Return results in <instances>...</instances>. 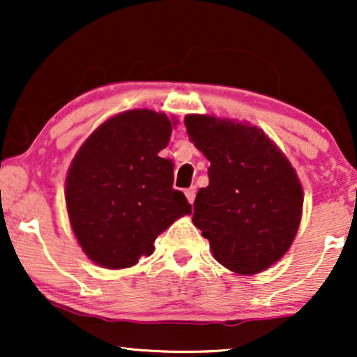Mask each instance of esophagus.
<instances>
[{
	"label": "esophagus",
	"instance_id": "esophagus-1",
	"mask_svg": "<svg viewBox=\"0 0 357 357\" xmlns=\"http://www.w3.org/2000/svg\"><path fill=\"white\" fill-rule=\"evenodd\" d=\"M185 197H187L188 202L193 204L195 198H197V188H195V187H190V188L185 190Z\"/></svg>",
	"mask_w": 357,
	"mask_h": 357
}]
</instances>
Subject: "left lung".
Masks as SVG:
<instances>
[{"label":"left lung","instance_id":"1","mask_svg":"<svg viewBox=\"0 0 357 357\" xmlns=\"http://www.w3.org/2000/svg\"><path fill=\"white\" fill-rule=\"evenodd\" d=\"M185 126L211 162L193 224L227 270L265 271L289 250L301 224L304 192L294 167L257 126L213 115H187Z\"/></svg>","mask_w":357,"mask_h":357}]
</instances>
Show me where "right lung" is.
Returning <instances> with one entry per match:
<instances>
[{
  "instance_id": "add662e5",
  "label": "right lung",
  "mask_w": 357,
  "mask_h": 357,
  "mask_svg": "<svg viewBox=\"0 0 357 357\" xmlns=\"http://www.w3.org/2000/svg\"><path fill=\"white\" fill-rule=\"evenodd\" d=\"M165 114L126 110L84 141L66 175L73 232L96 265L121 270L154 252V241L192 206L174 190V164L159 158L172 126Z\"/></svg>"
}]
</instances>
